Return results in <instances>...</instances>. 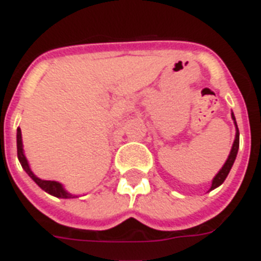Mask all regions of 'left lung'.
<instances>
[{"label":"left lung","instance_id":"1","mask_svg":"<svg viewBox=\"0 0 261 261\" xmlns=\"http://www.w3.org/2000/svg\"><path fill=\"white\" fill-rule=\"evenodd\" d=\"M232 120H233L234 128H236V135H234V141H233V144H232V149H231V152H229V156H228L227 161L224 163V165H223V167H221L220 171L217 172L216 176L213 177L212 185H211L210 191H213V189L217 188V187H220V185L223 184L224 180L227 178V176H228V173H229V171H231V168H232V165H233L234 160H236V156H238L239 136H240V133H239L238 124H236V118H234L233 113H232Z\"/></svg>","mask_w":261,"mask_h":261}]
</instances>
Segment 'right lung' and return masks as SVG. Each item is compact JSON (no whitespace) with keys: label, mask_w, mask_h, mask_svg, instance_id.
<instances>
[{"label":"right lung","mask_w":261,"mask_h":261,"mask_svg":"<svg viewBox=\"0 0 261 261\" xmlns=\"http://www.w3.org/2000/svg\"><path fill=\"white\" fill-rule=\"evenodd\" d=\"M17 156H18L19 164L23 168V171L29 174V177L33 180L36 184L40 187L42 191H45L49 195L55 196V197H58V199H74L77 197L76 195H72L70 192H68L64 185L58 181H51V180H42V178L37 177L36 174L32 172L30 169V165L28 163V159L23 153V145H22V135H21V129H17Z\"/></svg>","instance_id":"add662e5"}]
</instances>
